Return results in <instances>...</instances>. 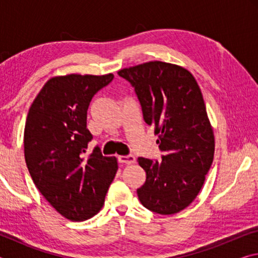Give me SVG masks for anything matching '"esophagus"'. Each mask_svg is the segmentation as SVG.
Segmentation results:
<instances>
[{
    "instance_id": "obj_1",
    "label": "esophagus",
    "mask_w": 258,
    "mask_h": 258,
    "mask_svg": "<svg viewBox=\"0 0 258 258\" xmlns=\"http://www.w3.org/2000/svg\"><path fill=\"white\" fill-rule=\"evenodd\" d=\"M118 160H119V163H121V164L131 165V164H134V163H135V157L132 156V155H128V156H119V157H118Z\"/></svg>"
}]
</instances>
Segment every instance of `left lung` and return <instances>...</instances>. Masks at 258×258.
I'll use <instances>...</instances> for the list:
<instances>
[{"instance_id": "left-lung-1", "label": "left lung", "mask_w": 258, "mask_h": 258, "mask_svg": "<svg viewBox=\"0 0 258 258\" xmlns=\"http://www.w3.org/2000/svg\"><path fill=\"white\" fill-rule=\"evenodd\" d=\"M118 75L134 86L164 152L161 161L138 159L147 174L139 199L149 211L173 215L197 197L214 159L215 138L202 91L187 69L164 61L120 69Z\"/></svg>"}]
</instances>
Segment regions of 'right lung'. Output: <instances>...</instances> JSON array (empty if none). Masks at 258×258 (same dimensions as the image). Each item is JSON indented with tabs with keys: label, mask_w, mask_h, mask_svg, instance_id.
Listing matches in <instances>:
<instances>
[{
	"label": "right lung",
	"mask_w": 258,
	"mask_h": 258,
	"mask_svg": "<svg viewBox=\"0 0 258 258\" xmlns=\"http://www.w3.org/2000/svg\"><path fill=\"white\" fill-rule=\"evenodd\" d=\"M113 74H69L47 81L29 108L24 132L25 160L33 182L56 212L80 222L104 204L118 169L116 157L97 147L85 156L92 134L86 128L93 95Z\"/></svg>",
	"instance_id": "add662e5"
}]
</instances>
